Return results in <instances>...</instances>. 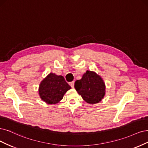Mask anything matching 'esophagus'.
I'll list each match as a JSON object with an SVG mask.
<instances>
[{"instance_id":"34e87169","label":"esophagus","mask_w":148,"mask_h":148,"mask_svg":"<svg viewBox=\"0 0 148 148\" xmlns=\"http://www.w3.org/2000/svg\"><path fill=\"white\" fill-rule=\"evenodd\" d=\"M69 85H70V86L71 87L74 88V81H73V82H69Z\"/></svg>"}]
</instances>
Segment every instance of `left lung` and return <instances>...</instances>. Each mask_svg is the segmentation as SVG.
I'll use <instances>...</instances> for the list:
<instances>
[{"mask_svg": "<svg viewBox=\"0 0 148 148\" xmlns=\"http://www.w3.org/2000/svg\"><path fill=\"white\" fill-rule=\"evenodd\" d=\"M74 87L84 101L90 104L101 101L105 95V84L93 71H87L82 79L75 81Z\"/></svg>", "mask_w": 148, "mask_h": 148, "instance_id": "1", "label": "left lung"}]
</instances>
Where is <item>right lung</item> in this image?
Masks as SVG:
<instances>
[{"mask_svg": "<svg viewBox=\"0 0 148 148\" xmlns=\"http://www.w3.org/2000/svg\"><path fill=\"white\" fill-rule=\"evenodd\" d=\"M71 88L63 76L50 73L40 82L39 94L46 103L54 104L60 102L66 92Z\"/></svg>", "mask_w": 148, "mask_h": 148, "instance_id": "right-lung-1", "label": "right lung"}]
</instances>
